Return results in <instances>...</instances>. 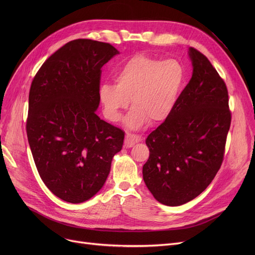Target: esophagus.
Returning <instances> with one entry per match:
<instances>
[{
    "label": "esophagus",
    "instance_id": "esophagus-1",
    "mask_svg": "<svg viewBox=\"0 0 255 255\" xmlns=\"http://www.w3.org/2000/svg\"><path fill=\"white\" fill-rule=\"evenodd\" d=\"M141 138L138 135L131 134V133H127L125 136V146L126 148H131V146L134 145L136 142H139Z\"/></svg>",
    "mask_w": 255,
    "mask_h": 255
}]
</instances>
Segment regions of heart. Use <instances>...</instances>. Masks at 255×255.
Segmentation results:
<instances>
[{
	"label": "heart",
	"mask_w": 255,
	"mask_h": 255,
	"mask_svg": "<svg viewBox=\"0 0 255 255\" xmlns=\"http://www.w3.org/2000/svg\"><path fill=\"white\" fill-rule=\"evenodd\" d=\"M114 84H102L99 100L106 119L118 122L129 106L132 111L125 123L138 129L148 124H161L177 104L185 82V70L176 60L161 61L136 55L126 61L114 74Z\"/></svg>",
	"instance_id": "b5f03b06"
}]
</instances>
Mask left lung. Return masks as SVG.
<instances>
[{
    "mask_svg": "<svg viewBox=\"0 0 255 255\" xmlns=\"http://www.w3.org/2000/svg\"><path fill=\"white\" fill-rule=\"evenodd\" d=\"M193 73L167 120L145 139L143 181L165 206L190 202L215 178L224 157L232 113L229 92L208 58L189 48Z\"/></svg>",
    "mask_w": 255,
    "mask_h": 255,
    "instance_id": "1",
    "label": "left lung"
}]
</instances>
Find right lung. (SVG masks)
<instances>
[{
  "label": "right lung",
  "mask_w": 255,
  "mask_h": 255,
  "mask_svg": "<svg viewBox=\"0 0 255 255\" xmlns=\"http://www.w3.org/2000/svg\"><path fill=\"white\" fill-rule=\"evenodd\" d=\"M118 53L110 43L72 40L32 82L25 125L32 155L45 186L67 203L95 195L122 150L124 131L96 115L101 68Z\"/></svg>",
  "instance_id": "right-lung-1"
}]
</instances>
